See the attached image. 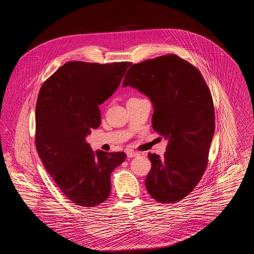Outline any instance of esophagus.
<instances>
[{
  "mask_svg": "<svg viewBox=\"0 0 254 254\" xmlns=\"http://www.w3.org/2000/svg\"><path fill=\"white\" fill-rule=\"evenodd\" d=\"M127 157H128V158H134V157L139 156V153L134 152V151H128V152L127 153Z\"/></svg>",
  "mask_w": 254,
  "mask_h": 254,
  "instance_id": "34e87169",
  "label": "esophagus"
}]
</instances>
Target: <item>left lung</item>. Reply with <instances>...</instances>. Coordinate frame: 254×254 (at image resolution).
<instances>
[{
  "instance_id": "obj_1",
  "label": "left lung",
  "mask_w": 254,
  "mask_h": 254,
  "mask_svg": "<svg viewBox=\"0 0 254 254\" xmlns=\"http://www.w3.org/2000/svg\"><path fill=\"white\" fill-rule=\"evenodd\" d=\"M127 85L151 98L153 128L168 139L163 158L149 154L146 188L160 203H177L195 189L207 168L215 130L211 91L200 71L175 54L131 65L123 83Z\"/></svg>"
}]
</instances>
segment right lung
Listing matches in <instances>:
<instances>
[{
	"mask_svg": "<svg viewBox=\"0 0 254 254\" xmlns=\"http://www.w3.org/2000/svg\"><path fill=\"white\" fill-rule=\"evenodd\" d=\"M130 62L69 61L44 81L36 102L35 144L61 192L78 206L94 207L111 194V174L124 152L94 153L85 140L100 126L98 105L118 89Z\"/></svg>",
	"mask_w": 254,
	"mask_h": 254,
	"instance_id": "1",
	"label": "right lung"
}]
</instances>
